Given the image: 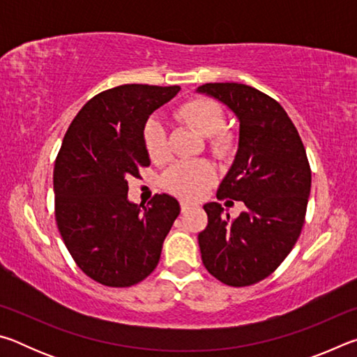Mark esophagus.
I'll list each match as a JSON object with an SVG mask.
<instances>
[{
  "label": "esophagus",
  "mask_w": 357,
  "mask_h": 357,
  "mask_svg": "<svg viewBox=\"0 0 357 357\" xmlns=\"http://www.w3.org/2000/svg\"><path fill=\"white\" fill-rule=\"evenodd\" d=\"M192 206H193V204L190 202H181V211H183V213L189 208H192Z\"/></svg>",
  "instance_id": "obj_1"
}]
</instances>
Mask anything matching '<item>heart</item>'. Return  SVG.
<instances>
[{
	"label": "heart",
	"mask_w": 357,
	"mask_h": 357,
	"mask_svg": "<svg viewBox=\"0 0 357 357\" xmlns=\"http://www.w3.org/2000/svg\"><path fill=\"white\" fill-rule=\"evenodd\" d=\"M176 116L208 137L209 151L215 157H227L233 151V137L225 128V113L219 104L209 99H192L179 108ZM143 143L151 160L164 162L168 157L165 126L159 118H149L143 128ZM214 168L208 162L183 160L165 173L164 184L170 192L184 198H197L213 184Z\"/></svg>",
	"instance_id": "b5f03b06"
}]
</instances>
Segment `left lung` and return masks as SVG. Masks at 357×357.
Here are the masks:
<instances>
[{"mask_svg":"<svg viewBox=\"0 0 357 357\" xmlns=\"http://www.w3.org/2000/svg\"><path fill=\"white\" fill-rule=\"evenodd\" d=\"M233 112L239 123L234 160L217 198L243 202L231 220L220 203H206L208 227L198 234L204 268L229 287L266 279L298 241L312 173L301 137L279 102L243 83H206L197 88Z\"/></svg>","mask_w":357,"mask_h":357,"instance_id":"8db88e82","label":"left lung"}]
</instances>
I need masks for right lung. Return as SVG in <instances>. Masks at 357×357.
Returning <instances> with one entry per match:
<instances>
[{
  "label": "right lung",
  "mask_w": 357,
  "mask_h": 357,
  "mask_svg": "<svg viewBox=\"0 0 357 357\" xmlns=\"http://www.w3.org/2000/svg\"><path fill=\"white\" fill-rule=\"evenodd\" d=\"M179 89L137 83L107 89L83 105L64 135L53 170L58 229L78 268L102 285L146 279L179 215L178 200L167 193L143 209L128 198V178L151 164L144 123Z\"/></svg>",
  "instance_id": "right-lung-1"
}]
</instances>
